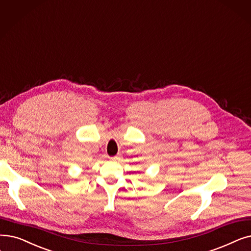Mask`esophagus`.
Returning a JSON list of instances; mask_svg holds the SVG:
<instances>
[{"label":"esophagus","mask_w":251,"mask_h":251,"mask_svg":"<svg viewBox=\"0 0 251 251\" xmlns=\"http://www.w3.org/2000/svg\"><path fill=\"white\" fill-rule=\"evenodd\" d=\"M120 158H121V156L118 155V156H115V157H111L110 159H111L112 161H118V160H120Z\"/></svg>","instance_id":"34e87169"}]
</instances>
